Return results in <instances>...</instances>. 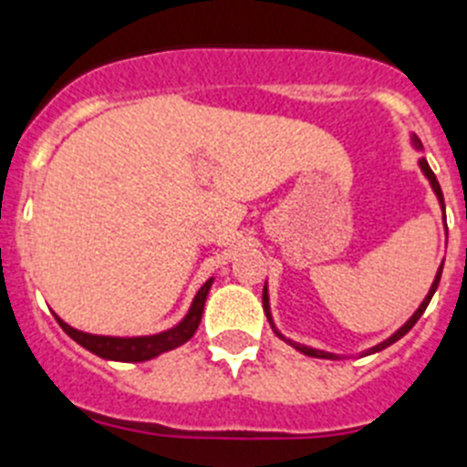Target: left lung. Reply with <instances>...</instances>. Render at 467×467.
Here are the masks:
<instances>
[{
    "label": "left lung",
    "instance_id": "8db88e82",
    "mask_svg": "<svg viewBox=\"0 0 467 467\" xmlns=\"http://www.w3.org/2000/svg\"><path fill=\"white\" fill-rule=\"evenodd\" d=\"M411 143L416 145V148H419V150H423V145H420V140H419V138H416V136L411 138ZM419 166H420V171L425 173V178H428V181H430V185H432V190H435L437 200H440V206H441V211H444V197H441V188H440V183H437V178H435V173H432V169H430V166H428V161H425V157H420V160H419ZM441 267H444V263H441V265H440V270H437V275H435V282H432V286H430L428 296H425V298H423V303H420V306H419V310L413 312L411 317L407 319V324H404V327H400V329H397L395 334L390 336V338H385L383 343H379V346L368 348L367 352H362V357H367V355H374V352H380V350H385V348H388V346H392V343H395V340H400V338H402L404 334H409V331H411V327H413V324H416V322H419V319H420V315H423V312H425V307H428L430 298H432V294H435V291H437V284H440V277H441ZM263 310H265V315H267V322H270V327H273V331H275V334L279 336V338L284 340V343H289L291 348H296V350H298V352H303V355H307V357H319V359H338V355H334V352L315 350V348H310V346H301V343H296V340H291V338H284V336L279 334V331H277V327H275V322H273V315H270V298H267V286H263Z\"/></svg>",
    "mask_w": 467,
    "mask_h": 467
}]
</instances>
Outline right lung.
I'll return each instance as SVG.
<instances>
[{
  "instance_id": "add662e5",
  "label": "right lung",
  "mask_w": 467,
  "mask_h": 467,
  "mask_svg": "<svg viewBox=\"0 0 467 467\" xmlns=\"http://www.w3.org/2000/svg\"><path fill=\"white\" fill-rule=\"evenodd\" d=\"M211 284H213V279H209V282L197 291L188 315H185L173 329H166L155 336H133V338L96 336L72 329L70 324H65L58 315H56V322L60 324V329L70 336L72 340H77L79 346L87 348L93 355L103 357V359H115V362H145V359H152V357L161 355V352L173 350V348L183 346V343H188V340L192 338L194 331H197V327H200L202 322V312H204L206 294H209Z\"/></svg>"
}]
</instances>
